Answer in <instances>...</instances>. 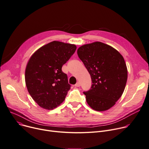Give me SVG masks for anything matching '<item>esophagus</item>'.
<instances>
[{
    "label": "esophagus",
    "instance_id": "obj_1",
    "mask_svg": "<svg viewBox=\"0 0 149 149\" xmlns=\"http://www.w3.org/2000/svg\"><path fill=\"white\" fill-rule=\"evenodd\" d=\"M80 86H81V84H80V83H79V82L77 83V84L75 85V87H79Z\"/></svg>",
    "mask_w": 149,
    "mask_h": 149
}]
</instances>
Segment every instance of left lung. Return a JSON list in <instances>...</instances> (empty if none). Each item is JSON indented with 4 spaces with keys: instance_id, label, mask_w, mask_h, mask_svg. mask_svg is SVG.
<instances>
[{
    "instance_id": "1",
    "label": "left lung",
    "mask_w": 149,
    "mask_h": 149,
    "mask_svg": "<svg viewBox=\"0 0 149 149\" xmlns=\"http://www.w3.org/2000/svg\"><path fill=\"white\" fill-rule=\"evenodd\" d=\"M77 54L92 81L91 89L84 92L87 103L96 111L109 109L123 95L127 81L123 56L112 46L100 42L80 46Z\"/></svg>"
}]
</instances>
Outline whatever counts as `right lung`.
<instances>
[{
    "instance_id": "add662e5",
    "label": "right lung",
    "mask_w": 149,
    "mask_h": 149,
    "mask_svg": "<svg viewBox=\"0 0 149 149\" xmlns=\"http://www.w3.org/2000/svg\"><path fill=\"white\" fill-rule=\"evenodd\" d=\"M76 49L74 44L53 41L40 47L29 59L25 71V84L40 107L52 110L65 99L71 86L62 67Z\"/></svg>"
}]
</instances>
